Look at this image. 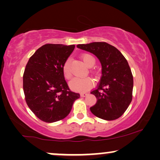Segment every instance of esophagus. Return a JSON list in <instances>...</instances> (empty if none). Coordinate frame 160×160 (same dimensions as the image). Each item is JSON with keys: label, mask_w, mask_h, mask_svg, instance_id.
<instances>
[{"label": "esophagus", "mask_w": 160, "mask_h": 160, "mask_svg": "<svg viewBox=\"0 0 160 160\" xmlns=\"http://www.w3.org/2000/svg\"><path fill=\"white\" fill-rule=\"evenodd\" d=\"M87 95L88 94L86 92H82V93H81V94H80V95H81L82 97H86Z\"/></svg>", "instance_id": "1"}]
</instances>
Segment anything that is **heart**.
<instances>
[{
  "label": "heart",
  "instance_id": "obj_1",
  "mask_svg": "<svg viewBox=\"0 0 160 160\" xmlns=\"http://www.w3.org/2000/svg\"><path fill=\"white\" fill-rule=\"evenodd\" d=\"M81 58L83 63L87 67H92L95 63V59L92 55L89 53H84L81 56ZM63 74L66 79H70L71 78V72L70 70V60L67 59L65 62L62 68ZM70 87L73 90L78 92H86L88 91L92 86L93 82L90 78H74L71 80L69 83Z\"/></svg>",
  "mask_w": 160,
  "mask_h": 160
}]
</instances>
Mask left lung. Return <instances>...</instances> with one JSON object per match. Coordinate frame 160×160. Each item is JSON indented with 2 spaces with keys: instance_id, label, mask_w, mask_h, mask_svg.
I'll return each mask as SVG.
<instances>
[{
  "instance_id": "obj_1",
  "label": "left lung",
  "mask_w": 160,
  "mask_h": 160,
  "mask_svg": "<svg viewBox=\"0 0 160 160\" xmlns=\"http://www.w3.org/2000/svg\"><path fill=\"white\" fill-rule=\"evenodd\" d=\"M77 47L95 55L100 60L102 75L91 91L97 102L92 113L105 120H117L132 100L133 76L127 60L115 47L106 42H93Z\"/></svg>"
}]
</instances>
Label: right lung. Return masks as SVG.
Here are the masks:
<instances>
[{
    "label": "right lung",
    "mask_w": 160,
    "mask_h": 160,
    "mask_svg": "<svg viewBox=\"0 0 160 160\" xmlns=\"http://www.w3.org/2000/svg\"><path fill=\"white\" fill-rule=\"evenodd\" d=\"M74 45L47 43L29 58L23 74L25 102L38 118L46 122L63 120L71 111L79 93L65 81L62 68Z\"/></svg>",
    "instance_id": "obj_1"
}]
</instances>
